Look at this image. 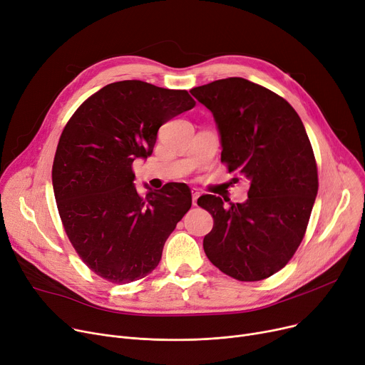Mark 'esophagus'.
<instances>
[{
	"instance_id": "1",
	"label": "esophagus",
	"mask_w": 365,
	"mask_h": 365,
	"mask_svg": "<svg viewBox=\"0 0 365 365\" xmlns=\"http://www.w3.org/2000/svg\"><path fill=\"white\" fill-rule=\"evenodd\" d=\"M190 192H192V202H194V205H197V200H198V197H200V189H197V187H192V190H190Z\"/></svg>"
}]
</instances>
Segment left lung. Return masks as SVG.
<instances>
[{"mask_svg": "<svg viewBox=\"0 0 365 365\" xmlns=\"http://www.w3.org/2000/svg\"><path fill=\"white\" fill-rule=\"evenodd\" d=\"M190 94L213 113L222 163L250 182L244 202L198 198L215 220L204 252L229 277L264 279L293 257L311 217L318 173L309 138L289 102L245 78L217 80Z\"/></svg>", "mask_w": 365, "mask_h": 365, "instance_id": "1", "label": "left lung"}]
</instances>
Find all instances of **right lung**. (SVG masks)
<instances>
[{
  "label": "right lung",
  "instance_id": "1",
  "mask_svg": "<svg viewBox=\"0 0 365 365\" xmlns=\"http://www.w3.org/2000/svg\"><path fill=\"white\" fill-rule=\"evenodd\" d=\"M186 90L139 80L112 83L65 125L53 163V190L65 232L90 269L128 284L158 266L163 248L192 205L186 183L140 197L133 161L150 157L160 127L192 109Z\"/></svg>",
  "mask_w": 365,
  "mask_h": 365
}]
</instances>
